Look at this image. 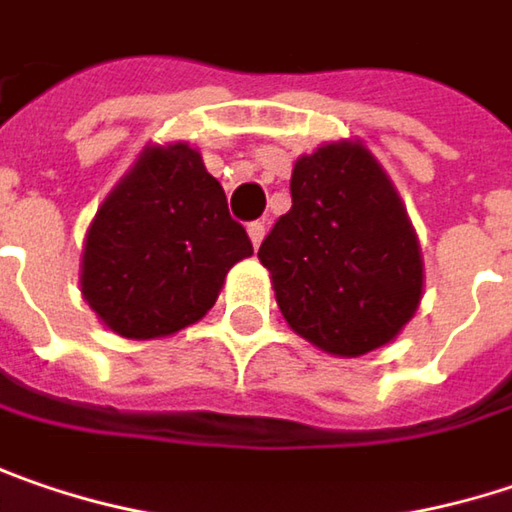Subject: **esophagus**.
Wrapping results in <instances>:
<instances>
[{
  "label": "esophagus",
  "instance_id": "obj_1",
  "mask_svg": "<svg viewBox=\"0 0 512 512\" xmlns=\"http://www.w3.org/2000/svg\"><path fill=\"white\" fill-rule=\"evenodd\" d=\"M246 231H249V240H252V246L257 249V246H260V240H263V234H266V226L257 220V223H249V228H246Z\"/></svg>",
  "mask_w": 512,
  "mask_h": 512
}]
</instances>
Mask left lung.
Segmentation results:
<instances>
[{"label":"left lung","instance_id":"obj_1","mask_svg":"<svg viewBox=\"0 0 512 512\" xmlns=\"http://www.w3.org/2000/svg\"><path fill=\"white\" fill-rule=\"evenodd\" d=\"M292 208L260 243L289 327L333 356L397 339L423 295V257L400 194L362 141L301 156Z\"/></svg>","mask_w":512,"mask_h":512}]
</instances>
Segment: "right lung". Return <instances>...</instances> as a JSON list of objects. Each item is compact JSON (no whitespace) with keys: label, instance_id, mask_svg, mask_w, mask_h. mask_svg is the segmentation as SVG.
<instances>
[{"label":"right lung","instance_id":"right-lung-1","mask_svg":"<svg viewBox=\"0 0 512 512\" xmlns=\"http://www.w3.org/2000/svg\"><path fill=\"white\" fill-rule=\"evenodd\" d=\"M252 255L223 185L185 141L144 147L86 231L80 292L124 339H162L205 316Z\"/></svg>","mask_w":512,"mask_h":512}]
</instances>
